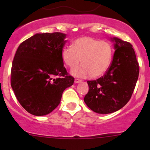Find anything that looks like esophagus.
I'll list each match as a JSON object with an SVG mask.
<instances>
[{"instance_id": "obj_1", "label": "esophagus", "mask_w": 150, "mask_h": 150, "mask_svg": "<svg viewBox=\"0 0 150 150\" xmlns=\"http://www.w3.org/2000/svg\"><path fill=\"white\" fill-rule=\"evenodd\" d=\"M82 82V81L80 79H78V78H75V83H81Z\"/></svg>"}]
</instances>
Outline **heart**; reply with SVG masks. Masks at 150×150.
I'll return each mask as SVG.
<instances>
[{"instance_id":"b5f03b06","label":"heart","mask_w":150,"mask_h":150,"mask_svg":"<svg viewBox=\"0 0 150 150\" xmlns=\"http://www.w3.org/2000/svg\"><path fill=\"white\" fill-rule=\"evenodd\" d=\"M112 53V46L108 41L86 36L76 39L72 46L64 47L61 56L63 62L70 69L76 67L82 59V65L72 71L75 76L98 78L107 72Z\"/></svg>"}]
</instances>
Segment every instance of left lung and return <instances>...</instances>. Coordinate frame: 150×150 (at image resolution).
<instances>
[{"label":"left lung","instance_id":"8db88e82","mask_svg":"<svg viewBox=\"0 0 150 150\" xmlns=\"http://www.w3.org/2000/svg\"><path fill=\"white\" fill-rule=\"evenodd\" d=\"M115 51L105 74L96 81H88L89 90L84 102L99 114L117 111L128 102L136 87L139 66L130 43L113 38Z\"/></svg>","mask_w":150,"mask_h":150}]
</instances>
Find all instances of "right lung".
<instances>
[{
  "label": "right lung",
  "mask_w": 150,
  "mask_h": 150,
  "mask_svg": "<svg viewBox=\"0 0 150 150\" xmlns=\"http://www.w3.org/2000/svg\"><path fill=\"white\" fill-rule=\"evenodd\" d=\"M65 38L61 33L35 34L16 50L11 86L18 102L33 115L51 112L59 104L63 91L75 81L62 59Z\"/></svg>",
  "instance_id": "add662e5"
}]
</instances>
